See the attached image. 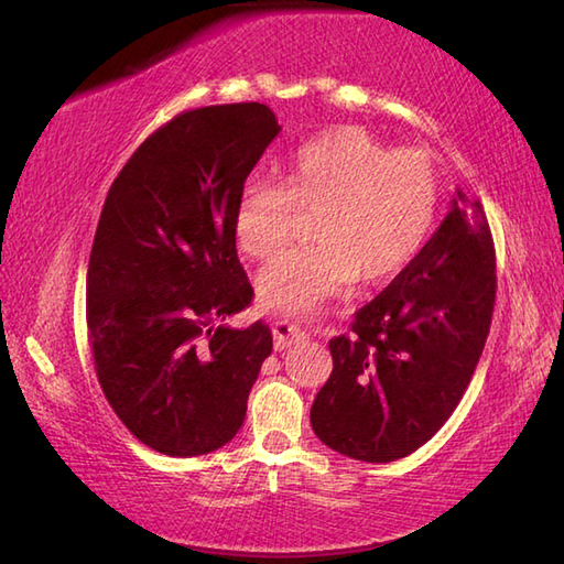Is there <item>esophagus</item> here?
Segmentation results:
<instances>
[{
    "mask_svg": "<svg viewBox=\"0 0 564 564\" xmlns=\"http://www.w3.org/2000/svg\"><path fill=\"white\" fill-rule=\"evenodd\" d=\"M272 335H274V349H286V347H292V345H296V343H302L304 340V333L296 328V325H292L290 321H280V323H274V328H272Z\"/></svg>",
    "mask_w": 564,
    "mask_h": 564,
    "instance_id": "esophagus-1",
    "label": "esophagus"
}]
</instances>
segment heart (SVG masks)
Listing matches in <instances>:
<instances>
[{"mask_svg": "<svg viewBox=\"0 0 564 564\" xmlns=\"http://www.w3.org/2000/svg\"><path fill=\"white\" fill-rule=\"evenodd\" d=\"M284 185L248 178L234 205L236 243L268 258L290 239L294 207L316 212L311 239L258 274L265 304L302 316L361 274L383 282L427 246L440 215V176L427 152H395L359 128L323 132L286 164Z\"/></svg>", "mask_w": 564, "mask_h": 564, "instance_id": "b5f03b06", "label": "heart"}]
</instances>
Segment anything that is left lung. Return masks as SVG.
I'll return each instance as SVG.
<instances>
[{
	"label": "left lung",
	"mask_w": 564,
	"mask_h": 564,
	"mask_svg": "<svg viewBox=\"0 0 564 564\" xmlns=\"http://www.w3.org/2000/svg\"><path fill=\"white\" fill-rule=\"evenodd\" d=\"M495 246L478 199L456 193L422 253L330 340L311 427L333 452L398 460L442 430L478 367L495 311Z\"/></svg>",
	"instance_id": "8db88e82"
}]
</instances>
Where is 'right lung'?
Masks as SVG:
<instances>
[{
    "label": "right lung",
    "mask_w": 564,
    "mask_h": 564,
    "mask_svg": "<svg viewBox=\"0 0 564 564\" xmlns=\"http://www.w3.org/2000/svg\"><path fill=\"white\" fill-rule=\"evenodd\" d=\"M280 130L262 104L181 112L108 191L86 272L89 345L110 408L159 454L229 444L272 352L262 321H224L253 299L236 256V197Z\"/></svg>",
    "instance_id": "right-lung-1"
}]
</instances>
